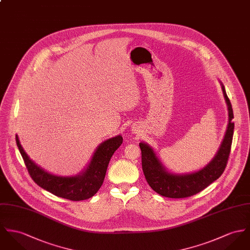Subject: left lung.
<instances>
[{
  "mask_svg": "<svg viewBox=\"0 0 250 250\" xmlns=\"http://www.w3.org/2000/svg\"><path fill=\"white\" fill-rule=\"evenodd\" d=\"M220 84L225 97L229 122L224 139L211 161L204 167L188 173H175L169 170L157 155L153 147L147 143L139 144L142 151V167L146 182L155 192L167 198H186L202 191L217 180L227 167L230 153L231 144L234 132V123L232 122L233 109L230 101L227 95L225 86L221 81Z\"/></svg>",
  "mask_w": 250,
  "mask_h": 250,
  "instance_id": "obj_1",
  "label": "left lung"
}]
</instances>
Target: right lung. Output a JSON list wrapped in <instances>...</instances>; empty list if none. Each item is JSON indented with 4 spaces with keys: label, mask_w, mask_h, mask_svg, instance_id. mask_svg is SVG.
<instances>
[{
    "label": "right lung",
    "mask_w": 250,
    "mask_h": 250,
    "mask_svg": "<svg viewBox=\"0 0 250 250\" xmlns=\"http://www.w3.org/2000/svg\"><path fill=\"white\" fill-rule=\"evenodd\" d=\"M16 143L28 172L39 187L61 198L82 201L94 196L102 187L109 161L122 145L123 137L117 135L101 143L86 167L72 176H61L44 170L26 154L18 135H16Z\"/></svg>",
    "instance_id": "add662e5"
}]
</instances>
